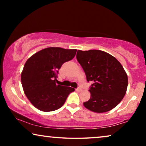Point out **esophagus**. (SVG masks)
Segmentation results:
<instances>
[{
	"label": "esophagus",
	"mask_w": 146,
	"mask_h": 146,
	"mask_svg": "<svg viewBox=\"0 0 146 146\" xmlns=\"http://www.w3.org/2000/svg\"><path fill=\"white\" fill-rule=\"evenodd\" d=\"M76 90L77 92H81L82 90L81 88H78Z\"/></svg>",
	"instance_id": "1"
}]
</instances>
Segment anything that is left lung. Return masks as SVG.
Instances as JSON below:
<instances>
[{"mask_svg":"<svg viewBox=\"0 0 146 146\" xmlns=\"http://www.w3.org/2000/svg\"><path fill=\"white\" fill-rule=\"evenodd\" d=\"M77 60L92 81L90 98L84 102L86 108L96 113L108 111L116 106L126 93L127 76L120 62L110 54L99 50H80Z\"/></svg>","mask_w":146,"mask_h":146,"instance_id":"left-lung-1","label":"left lung"}]
</instances>
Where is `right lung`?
<instances>
[{
    "label": "right lung",
    "mask_w": 146,
    "mask_h": 146,
    "mask_svg": "<svg viewBox=\"0 0 146 146\" xmlns=\"http://www.w3.org/2000/svg\"><path fill=\"white\" fill-rule=\"evenodd\" d=\"M76 49L49 47L29 58L21 73L24 92L32 104L39 110L52 111L65 103L74 88L56 84L61 66L75 56Z\"/></svg>",
    "instance_id": "obj_1"
}]
</instances>
